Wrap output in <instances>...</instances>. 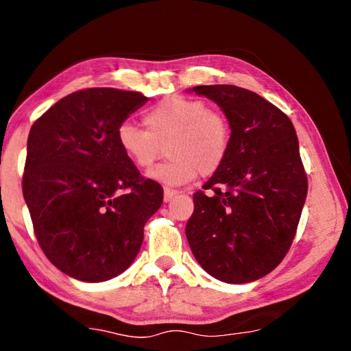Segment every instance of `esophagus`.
Returning a JSON list of instances; mask_svg holds the SVG:
<instances>
[{"label": "esophagus", "mask_w": 351, "mask_h": 351, "mask_svg": "<svg viewBox=\"0 0 351 351\" xmlns=\"http://www.w3.org/2000/svg\"><path fill=\"white\" fill-rule=\"evenodd\" d=\"M176 193H178L176 190H173V189H169V187H165V189H164V201H165V203H167V201H170L171 198H173Z\"/></svg>", "instance_id": "34e87169"}]
</instances>
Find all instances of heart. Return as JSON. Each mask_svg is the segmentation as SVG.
Here are the masks:
<instances>
[{
  "mask_svg": "<svg viewBox=\"0 0 351 351\" xmlns=\"http://www.w3.org/2000/svg\"><path fill=\"white\" fill-rule=\"evenodd\" d=\"M145 130L123 122L117 128L122 153L141 170L150 169L167 147L170 161L148 171L165 186H182L198 175L210 176L224 164L230 147V123L223 111L203 99L171 96L142 116Z\"/></svg>",
  "mask_w": 351,
  "mask_h": 351,
  "instance_id": "heart-1",
  "label": "heart"
}]
</instances>
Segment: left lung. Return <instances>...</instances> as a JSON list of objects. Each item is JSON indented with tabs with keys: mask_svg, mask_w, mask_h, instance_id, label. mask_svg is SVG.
Masks as SVG:
<instances>
[{
	"mask_svg": "<svg viewBox=\"0 0 351 351\" xmlns=\"http://www.w3.org/2000/svg\"><path fill=\"white\" fill-rule=\"evenodd\" d=\"M229 119L224 164L193 195L186 226L190 249L207 274L249 283L277 268L289 251L308 181L289 117L268 100L234 85L192 90Z\"/></svg>",
	"mask_w": 351,
	"mask_h": 351,
	"instance_id": "left-lung-1",
	"label": "left lung"
}]
</instances>
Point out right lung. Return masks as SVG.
<instances>
[{"instance_id": "obj_1", "label": "right lung", "mask_w": 351, "mask_h": 351, "mask_svg": "<svg viewBox=\"0 0 351 351\" xmlns=\"http://www.w3.org/2000/svg\"><path fill=\"white\" fill-rule=\"evenodd\" d=\"M144 94L88 88L34 122L23 197L35 237L56 268L82 282H105L133 263L162 187L144 180L117 144V128Z\"/></svg>"}]
</instances>
